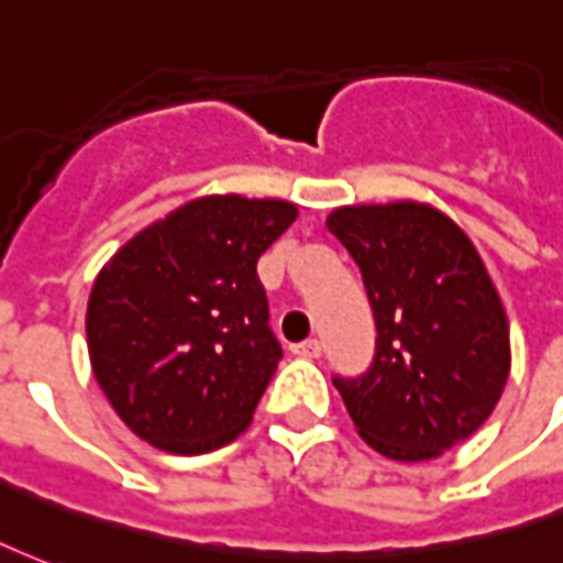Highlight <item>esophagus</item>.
I'll list each match as a JSON object with an SVG mask.
<instances>
[{"mask_svg":"<svg viewBox=\"0 0 563 563\" xmlns=\"http://www.w3.org/2000/svg\"><path fill=\"white\" fill-rule=\"evenodd\" d=\"M319 352H322V343H319V340H303V343L292 345V355L298 357H319Z\"/></svg>","mask_w":563,"mask_h":563,"instance_id":"1","label":"esophagus"}]
</instances>
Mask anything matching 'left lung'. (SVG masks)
I'll return each instance as SVG.
<instances>
[{
    "label": "left lung",
    "mask_w": 563,
    "mask_h": 563,
    "mask_svg": "<svg viewBox=\"0 0 563 563\" xmlns=\"http://www.w3.org/2000/svg\"><path fill=\"white\" fill-rule=\"evenodd\" d=\"M376 313V361L334 378L357 435L397 462L435 460L493 415L510 376V324L472 239L418 199L331 211Z\"/></svg>",
    "instance_id": "1"
}]
</instances>
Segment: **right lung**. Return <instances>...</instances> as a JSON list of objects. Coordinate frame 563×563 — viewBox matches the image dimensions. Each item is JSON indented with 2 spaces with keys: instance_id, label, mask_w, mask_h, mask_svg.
Segmentation results:
<instances>
[{
  "instance_id": "obj_1",
  "label": "right lung",
  "mask_w": 563,
  "mask_h": 563,
  "mask_svg": "<svg viewBox=\"0 0 563 563\" xmlns=\"http://www.w3.org/2000/svg\"><path fill=\"white\" fill-rule=\"evenodd\" d=\"M295 218L286 199H190L98 271L91 373L133 435L194 456L247 430L283 357L256 262Z\"/></svg>"
}]
</instances>
